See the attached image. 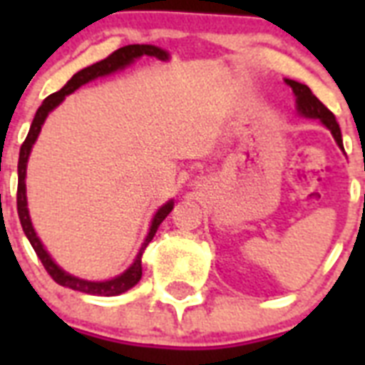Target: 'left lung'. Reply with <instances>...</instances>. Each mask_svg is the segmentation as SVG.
Returning <instances> with one entry per match:
<instances>
[{
	"label": "left lung",
	"instance_id": "8db88e82",
	"mask_svg": "<svg viewBox=\"0 0 365 365\" xmlns=\"http://www.w3.org/2000/svg\"><path fill=\"white\" fill-rule=\"evenodd\" d=\"M292 91L295 94V104H297V111H299L303 117H309V119H320L324 125L328 126L331 134H334L335 142L339 148H343V138H341V128L335 121V115L326 108V106L320 102V100L312 94V91L303 83H297L294 79H286Z\"/></svg>",
	"mask_w": 365,
	"mask_h": 365
}]
</instances>
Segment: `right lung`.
I'll return each instance as SVG.
<instances>
[{
	"instance_id": "right-lung-1",
	"label": "right lung",
	"mask_w": 365,
	"mask_h": 365,
	"mask_svg": "<svg viewBox=\"0 0 365 365\" xmlns=\"http://www.w3.org/2000/svg\"><path fill=\"white\" fill-rule=\"evenodd\" d=\"M140 56H155V58L159 60H168V53L163 51V48L155 47V45H126V47L117 48L115 53H111L108 58L100 60L96 64L88 66L85 70L77 71L76 76L71 77L70 81L66 83L64 87L60 88L58 93L51 94L47 98L43 100V104L39 106V110L36 111V117H34V121H31L30 132H28V136H26L24 143H22V148H20V155H19V189H16V210H19V217H20V225L24 229V235L30 240L31 248L36 250L37 257L41 259L43 267L47 269V272L53 277V280L60 286H66V288L77 289V292H83V294H91V295H104V297H111V295H119L126 289H130L132 286H136L140 282V278H142V254L143 250L148 248V244L153 240L155 233H157V229L163 223L168 214L174 208V200H168L166 205H163L157 210V214L153 216V222H151V227H149V233L143 240L142 248L138 252L136 259L132 263L128 269H126L123 274L119 277L111 278V280H104V282H93V280H83V278H77L70 272L62 271L56 263L53 261V257L48 255V252L43 248L41 240L37 239L36 231H34V225H31L30 214H28V202H26V165H28V157H30L31 145L36 143L37 136H39V132H41V125L45 123L47 115L51 111L56 108V106L62 102V100L71 94L73 91L85 85V83L93 81L96 77L102 76H110L113 71L123 70L128 64H132L134 60L140 58Z\"/></svg>"
}]
</instances>
